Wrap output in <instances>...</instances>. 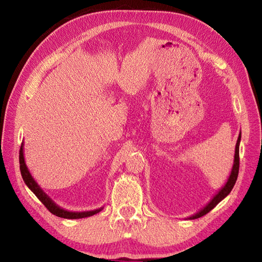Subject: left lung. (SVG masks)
<instances>
[{
  "label": "left lung",
  "instance_id": "left-lung-1",
  "mask_svg": "<svg viewBox=\"0 0 262 262\" xmlns=\"http://www.w3.org/2000/svg\"><path fill=\"white\" fill-rule=\"evenodd\" d=\"M240 142H241V132L240 134H238L237 137V142H236V145H235V154H234V162H233V166H232V170H231V173L227 178V181L225 182V185L222 187L219 192H217L215 196L211 198L210 202L205 206L204 208L200 209L198 213L193 214L191 216L188 217V220H194V219H199V217H202L204 215H206L207 213L213 209L215 206L219 204L220 202H222L227 194L231 192V190L234 187L236 179H237V174H238V166H240V159H238V148H240Z\"/></svg>",
  "mask_w": 262,
  "mask_h": 262
}]
</instances>
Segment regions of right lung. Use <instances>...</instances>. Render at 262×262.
Here are the masks:
<instances>
[{
    "label": "right lung",
    "instance_id": "1",
    "mask_svg": "<svg viewBox=\"0 0 262 262\" xmlns=\"http://www.w3.org/2000/svg\"><path fill=\"white\" fill-rule=\"evenodd\" d=\"M19 162H20V171H21V176L22 179H24L25 183L28 186V188L36 194L37 198L40 200V202L45 205V207L51 211L52 214L56 215L58 217H62V219H68V220H76V219H84V217L92 216L94 214L99 213L103 209V207H100L98 209L94 210H86V211H70L66 210L62 207H59L57 204L54 203V200L48 196V194L42 190L40 186L38 185L36 180L33 179L31 173L29 172V169L27 168L26 161H25V154H24V143H22L21 148H20V153H19Z\"/></svg>",
    "mask_w": 262,
    "mask_h": 262
}]
</instances>
